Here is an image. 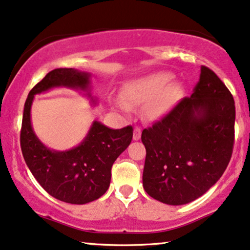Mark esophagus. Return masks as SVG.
Segmentation results:
<instances>
[{
	"mask_svg": "<svg viewBox=\"0 0 250 250\" xmlns=\"http://www.w3.org/2000/svg\"><path fill=\"white\" fill-rule=\"evenodd\" d=\"M141 136H142V129L139 127H136L134 130V141H138V139H141Z\"/></svg>",
	"mask_w": 250,
	"mask_h": 250,
	"instance_id": "esophagus-1",
	"label": "esophagus"
}]
</instances>
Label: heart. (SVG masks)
Wrapping results in <instances>:
<instances>
[{"mask_svg": "<svg viewBox=\"0 0 250 250\" xmlns=\"http://www.w3.org/2000/svg\"><path fill=\"white\" fill-rule=\"evenodd\" d=\"M172 79L170 73L159 72L131 82L125 92L127 104H148L147 114L151 118L162 116L174 106L181 92L179 85H170Z\"/></svg>", "mask_w": 250, "mask_h": 250, "instance_id": "b5f03b06", "label": "heart"}]
</instances>
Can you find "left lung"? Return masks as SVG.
<instances>
[{"label":"left lung","instance_id":"left-lung-1","mask_svg":"<svg viewBox=\"0 0 250 250\" xmlns=\"http://www.w3.org/2000/svg\"><path fill=\"white\" fill-rule=\"evenodd\" d=\"M234 121L233 96L210 68L201 66L191 97L142 132L146 193L171 206L205 194L231 160Z\"/></svg>","mask_w":250,"mask_h":250}]
</instances>
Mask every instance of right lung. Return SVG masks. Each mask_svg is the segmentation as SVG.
I'll return each mask as SVG.
<instances>
[{"label":"right lung","instance_id":"obj_1","mask_svg":"<svg viewBox=\"0 0 250 250\" xmlns=\"http://www.w3.org/2000/svg\"><path fill=\"white\" fill-rule=\"evenodd\" d=\"M90 76V73L74 68L49 72L29 91L22 114L21 146L26 165L50 195L73 205L95 201L107 191L112 166L131 143L132 127L111 129L94 121L81 144L68 151H52L40 142L33 130L31 107L34 95L56 86L86 91L96 104L89 92Z\"/></svg>","mask_w":250,"mask_h":250}]
</instances>
